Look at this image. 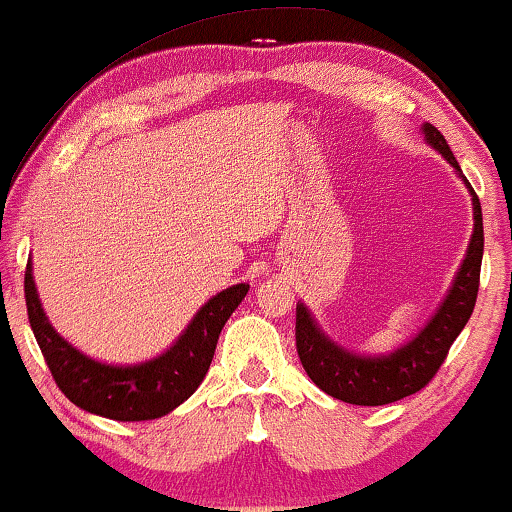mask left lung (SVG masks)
I'll use <instances>...</instances> for the list:
<instances>
[{"mask_svg":"<svg viewBox=\"0 0 512 512\" xmlns=\"http://www.w3.org/2000/svg\"><path fill=\"white\" fill-rule=\"evenodd\" d=\"M422 136L457 171L473 204V234L469 248H466L462 266L457 269L448 294L427 320V325L392 352L362 355V352L348 350L345 345L336 343L320 327L318 318L304 301L297 304V352L301 364L322 392L352 403V406H385V403L420 392L441 369L450 345L469 322L475 297H478L482 246H485L480 199L462 174V167L452 155L445 136L431 122L422 125Z\"/></svg>","mask_w":512,"mask_h":512,"instance_id":"8db88e82","label":"left lung"}]
</instances>
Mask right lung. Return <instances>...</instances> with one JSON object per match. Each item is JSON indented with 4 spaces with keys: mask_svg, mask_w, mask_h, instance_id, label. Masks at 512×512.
I'll return each mask as SVG.
<instances>
[{
    "mask_svg": "<svg viewBox=\"0 0 512 512\" xmlns=\"http://www.w3.org/2000/svg\"><path fill=\"white\" fill-rule=\"evenodd\" d=\"M248 290V283H239L208 299L183 334L157 357L139 364H109L85 355L50 325L34 283L32 257L25 271L27 315L57 387L78 408L118 422L157 420L192 397L213 362L222 327Z\"/></svg>",
    "mask_w": 512,
    "mask_h": 512,
    "instance_id": "1",
    "label": "right lung"
}]
</instances>
